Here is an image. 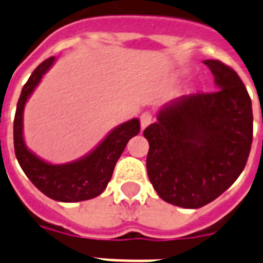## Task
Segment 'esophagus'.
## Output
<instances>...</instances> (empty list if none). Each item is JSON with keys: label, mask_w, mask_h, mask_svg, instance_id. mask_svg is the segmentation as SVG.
<instances>
[{"label": "esophagus", "mask_w": 263, "mask_h": 263, "mask_svg": "<svg viewBox=\"0 0 263 263\" xmlns=\"http://www.w3.org/2000/svg\"><path fill=\"white\" fill-rule=\"evenodd\" d=\"M153 123V115L150 113V111H143L142 115H140V125H142V128H146L147 125H150V124Z\"/></svg>", "instance_id": "obj_1"}]
</instances>
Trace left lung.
Here are the masks:
<instances>
[{
	"label": "left lung",
	"mask_w": 263,
	"mask_h": 263,
	"mask_svg": "<svg viewBox=\"0 0 263 263\" xmlns=\"http://www.w3.org/2000/svg\"><path fill=\"white\" fill-rule=\"evenodd\" d=\"M217 90L183 95L165 105L143 131L147 175L160 198L175 206L210 203L243 172L253 143V107L232 68L203 61Z\"/></svg>",
	"instance_id": "1"
}]
</instances>
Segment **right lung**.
Listing matches in <instances>:
<instances>
[{
	"label": "right lung",
	"mask_w": 263,
	"mask_h": 263,
	"mask_svg": "<svg viewBox=\"0 0 263 263\" xmlns=\"http://www.w3.org/2000/svg\"><path fill=\"white\" fill-rule=\"evenodd\" d=\"M55 57L45 60L35 68L18 98L13 121L14 154L18 164L39 191L59 202H80L101 195L110 181L116 162L128 140L140 131L138 119L116 127L97 147L83 158L68 164L45 162L27 148L23 138V111L27 99L38 86L42 76L54 64Z\"/></svg>",
	"instance_id": "add662e5"
}]
</instances>
